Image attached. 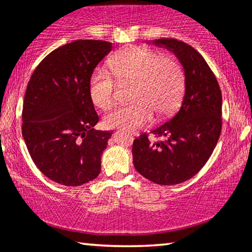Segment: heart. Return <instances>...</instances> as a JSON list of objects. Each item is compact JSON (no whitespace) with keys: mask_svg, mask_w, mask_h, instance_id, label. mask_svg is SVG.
<instances>
[{"mask_svg":"<svg viewBox=\"0 0 252 252\" xmlns=\"http://www.w3.org/2000/svg\"><path fill=\"white\" fill-rule=\"evenodd\" d=\"M113 75L120 84H131L128 106L113 109L104 116L111 129L135 130L152 119L171 115L179 106L185 91V73L172 57L157 51L133 46L121 51L109 60ZM115 80L103 69H95L89 78V96L95 106L107 109L114 102Z\"/></svg>","mask_w":252,"mask_h":252,"instance_id":"b5f03b06","label":"heart"}]
</instances>
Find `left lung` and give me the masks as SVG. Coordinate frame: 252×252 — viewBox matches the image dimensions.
I'll return each instance as SVG.
<instances>
[{"label": "left lung", "instance_id": "left-lung-1", "mask_svg": "<svg viewBox=\"0 0 252 252\" xmlns=\"http://www.w3.org/2000/svg\"><path fill=\"white\" fill-rule=\"evenodd\" d=\"M146 43L165 47L177 57L185 73V95L178 113L152 130L163 142L142 133L133 141V166L159 185H177L203 167L218 144L222 128V94L214 73L195 49L173 38Z\"/></svg>", "mask_w": 252, "mask_h": 252}]
</instances>
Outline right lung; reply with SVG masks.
I'll return each instance as SVG.
<instances>
[{"label": "right lung", "mask_w": 252, "mask_h": 252, "mask_svg": "<svg viewBox=\"0 0 252 252\" xmlns=\"http://www.w3.org/2000/svg\"><path fill=\"white\" fill-rule=\"evenodd\" d=\"M103 40H75L41 60L25 92L22 133L33 163L63 186H80L101 171V156L113 131L98 122L88 85L97 63L111 51Z\"/></svg>", "instance_id": "1"}]
</instances>
